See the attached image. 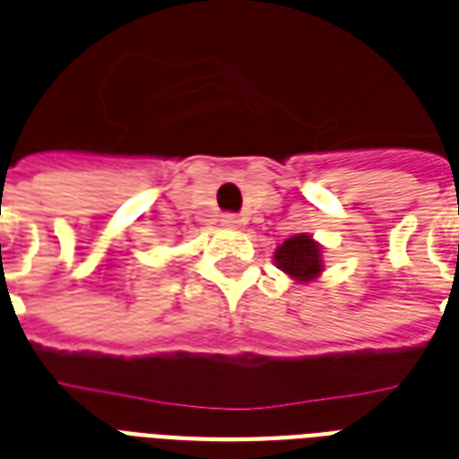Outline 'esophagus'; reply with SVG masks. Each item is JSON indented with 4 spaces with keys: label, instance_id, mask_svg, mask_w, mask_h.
<instances>
[{
    "label": "esophagus",
    "instance_id": "34e87169",
    "mask_svg": "<svg viewBox=\"0 0 459 459\" xmlns=\"http://www.w3.org/2000/svg\"><path fill=\"white\" fill-rule=\"evenodd\" d=\"M221 223L226 229H236V226H240V219H238L236 214H223Z\"/></svg>",
    "mask_w": 459,
    "mask_h": 459
}]
</instances>
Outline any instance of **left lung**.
Returning a JSON list of instances; mask_svg holds the SVG:
<instances>
[{
    "mask_svg": "<svg viewBox=\"0 0 459 459\" xmlns=\"http://www.w3.org/2000/svg\"><path fill=\"white\" fill-rule=\"evenodd\" d=\"M273 262L281 272H286L298 283L314 281L324 269L321 245L307 233H298V236L283 240V245H279L273 252Z\"/></svg>",
    "mask_w": 459,
    "mask_h": 459,
    "instance_id": "1",
    "label": "left lung"
}]
</instances>
